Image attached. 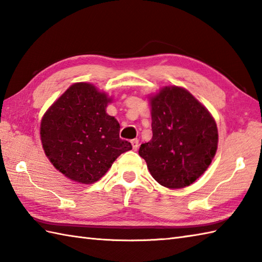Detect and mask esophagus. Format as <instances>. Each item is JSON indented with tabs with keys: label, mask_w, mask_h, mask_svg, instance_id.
Instances as JSON below:
<instances>
[{
	"label": "esophagus",
	"mask_w": 262,
	"mask_h": 262,
	"mask_svg": "<svg viewBox=\"0 0 262 262\" xmlns=\"http://www.w3.org/2000/svg\"><path fill=\"white\" fill-rule=\"evenodd\" d=\"M132 146H133V149H134V151H137V148H138V141H137V140H133V141H132Z\"/></svg>",
	"instance_id": "esophagus-1"
}]
</instances>
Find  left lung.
I'll list each match as a JSON object with an SVG mask.
<instances>
[{"label":"left lung","mask_w":262,"mask_h":262,"mask_svg":"<svg viewBox=\"0 0 262 262\" xmlns=\"http://www.w3.org/2000/svg\"><path fill=\"white\" fill-rule=\"evenodd\" d=\"M152 140L138 154L161 186H190L214 159L219 130L209 111L185 88L168 85L151 96Z\"/></svg>","instance_id":"8db88e82"}]
</instances>
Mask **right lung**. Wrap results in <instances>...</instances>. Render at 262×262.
Returning a JSON list of instances; mask_svg holds the SVG:
<instances>
[{
	"mask_svg": "<svg viewBox=\"0 0 262 262\" xmlns=\"http://www.w3.org/2000/svg\"><path fill=\"white\" fill-rule=\"evenodd\" d=\"M113 99L91 83L72 84L42 116L40 140L51 163L72 181L90 185L107 173L132 144L105 111Z\"/></svg>",
	"mask_w": 262,
	"mask_h": 262,
	"instance_id": "add662e5",
	"label": "right lung"
}]
</instances>
